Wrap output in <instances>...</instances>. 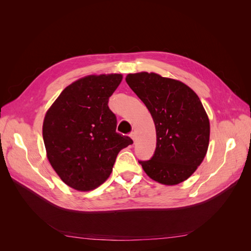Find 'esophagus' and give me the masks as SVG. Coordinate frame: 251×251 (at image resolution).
<instances>
[{
  "label": "esophagus",
  "instance_id": "obj_1",
  "mask_svg": "<svg viewBox=\"0 0 251 251\" xmlns=\"http://www.w3.org/2000/svg\"><path fill=\"white\" fill-rule=\"evenodd\" d=\"M130 136H131V138L135 141V139H136V132H132Z\"/></svg>",
  "mask_w": 251,
  "mask_h": 251
}]
</instances>
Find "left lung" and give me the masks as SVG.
I'll return each mask as SVG.
<instances>
[{"label":"left lung","mask_w":251,"mask_h":251,"mask_svg":"<svg viewBox=\"0 0 251 251\" xmlns=\"http://www.w3.org/2000/svg\"><path fill=\"white\" fill-rule=\"evenodd\" d=\"M126 81L156 127L155 154L139 162L143 171L164 185L185 181L202 163L209 144V119L200 98L182 81L154 72L130 73Z\"/></svg>","instance_id":"8db88e82"}]
</instances>
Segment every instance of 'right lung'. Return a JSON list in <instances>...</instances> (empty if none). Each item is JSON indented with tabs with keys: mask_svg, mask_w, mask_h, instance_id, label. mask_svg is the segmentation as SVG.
Returning a JSON list of instances; mask_svg holds the SVG:
<instances>
[{
	"mask_svg": "<svg viewBox=\"0 0 251 251\" xmlns=\"http://www.w3.org/2000/svg\"><path fill=\"white\" fill-rule=\"evenodd\" d=\"M123 74L88 75L64 89L46 112L43 138L48 160L64 183L79 192L107 180L119 151L133 140L116 133L109 97Z\"/></svg>",
	"mask_w": 251,
	"mask_h": 251,
	"instance_id": "add662e5",
	"label": "right lung"
}]
</instances>
